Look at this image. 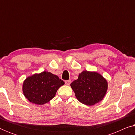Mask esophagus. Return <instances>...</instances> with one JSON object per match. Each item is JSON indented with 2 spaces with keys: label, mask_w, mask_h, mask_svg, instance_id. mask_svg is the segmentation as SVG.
Segmentation results:
<instances>
[{
  "label": "esophagus",
  "mask_w": 135,
  "mask_h": 135,
  "mask_svg": "<svg viewBox=\"0 0 135 135\" xmlns=\"http://www.w3.org/2000/svg\"><path fill=\"white\" fill-rule=\"evenodd\" d=\"M65 84L67 85H69L71 83V80H65Z\"/></svg>",
  "instance_id": "esophagus-1"
}]
</instances>
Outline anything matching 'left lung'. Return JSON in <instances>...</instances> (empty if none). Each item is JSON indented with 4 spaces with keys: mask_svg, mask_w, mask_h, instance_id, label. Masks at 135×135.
I'll return each instance as SVG.
<instances>
[{
    "mask_svg": "<svg viewBox=\"0 0 135 135\" xmlns=\"http://www.w3.org/2000/svg\"><path fill=\"white\" fill-rule=\"evenodd\" d=\"M71 86L80 103L92 106L103 99L108 89V82L96 72L84 71L71 83Z\"/></svg>",
    "mask_w": 135,
    "mask_h": 135,
    "instance_id": "8db88e82",
    "label": "left lung"
}]
</instances>
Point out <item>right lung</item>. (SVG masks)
I'll use <instances>...</instances> for the list:
<instances>
[{
    "mask_svg": "<svg viewBox=\"0 0 135 135\" xmlns=\"http://www.w3.org/2000/svg\"><path fill=\"white\" fill-rule=\"evenodd\" d=\"M64 84V81L57 75L44 71L27 77L23 83V91L31 103L42 105L53 98L58 88Z\"/></svg>",
    "mask_w": 135,
    "mask_h": 135,
    "instance_id": "add662e5",
    "label": "right lung"
}]
</instances>
